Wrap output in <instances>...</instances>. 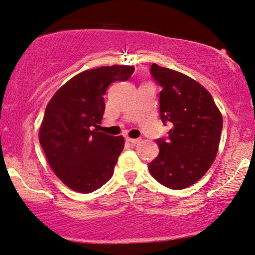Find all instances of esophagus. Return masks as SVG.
<instances>
[{
  "label": "esophagus",
  "mask_w": 255,
  "mask_h": 255,
  "mask_svg": "<svg viewBox=\"0 0 255 255\" xmlns=\"http://www.w3.org/2000/svg\"><path fill=\"white\" fill-rule=\"evenodd\" d=\"M126 140H127L128 142H130L131 144H137L138 142L141 141L140 138H130V137H127V138H126Z\"/></svg>",
  "instance_id": "esophagus-1"
}]
</instances>
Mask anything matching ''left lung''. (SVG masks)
Listing matches in <instances>:
<instances>
[{
    "label": "left lung",
    "instance_id": "left-lung-1",
    "mask_svg": "<svg viewBox=\"0 0 255 255\" xmlns=\"http://www.w3.org/2000/svg\"><path fill=\"white\" fill-rule=\"evenodd\" d=\"M150 74L162 87L159 114L170 124L167 137L157 138L159 154L149 171L167 188L179 190L195 184L215 161L223 129L222 114L213 98L196 80L156 64Z\"/></svg>",
    "mask_w": 255,
    "mask_h": 255
}]
</instances>
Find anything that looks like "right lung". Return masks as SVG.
I'll return each mask as SVG.
<instances>
[{
	"mask_svg": "<svg viewBox=\"0 0 255 255\" xmlns=\"http://www.w3.org/2000/svg\"><path fill=\"white\" fill-rule=\"evenodd\" d=\"M134 70L113 65L84 71L64 84L47 104L40 145L57 177L74 191L93 192L113 176L125 140L99 131L104 96L112 83L128 80Z\"/></svg>",
	"mask_w": 255,
	"mask_h": 255,
	"instance_id": "add662e5",
	"label": "right lung"
}]
</instances>
